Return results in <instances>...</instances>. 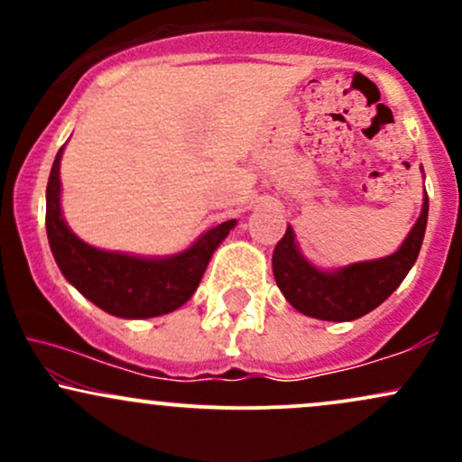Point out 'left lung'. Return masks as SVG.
Here are the masks:
<instances>
[{"mask_svg": "<svg viewBox=\"0 0 462 462\" xmlns=\"http://www.w3.org/2000/svg\"><path fill=\"white\" fill-rule=\"evenodd\" d=\"M428 224V195L423 198L421 215L408 232L400 249L378 261L354 263L337 272L317 269L301 256L293 227L273 249V278L278 289L304 315L323 321H352L378 309L402 284L415 264Z\"/></svg>", "mask_w": 462, "mask_h": 462, "instance_id": "1", "label": "left lung"}]
</instances>
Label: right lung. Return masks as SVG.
Here are the masks:
<instances>
[{
	"label": "right lung",
	"instance_id": "add662e5",
	"mask_svg": "<svg viewBox=\"0 0 462 462\" xmlns=\"http://www.w3.org/2000/svg\"><path fill=\"white\" fill-rule=\"evenodd\" d=\"M56 153L47 182L45 227L58 269L87 300L124 319H150L187 304L219 243L236 219L204 232L184 252L167 258H143L97 249L69 230L60 210V158Z\"/></svg>",
	"mask_w": 462,
	"mask_h": 462
}]
</instances>
